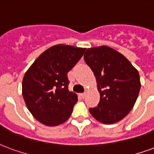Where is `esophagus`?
<instances>
[{
    "label": "esophagus",
    "instance_id": "esophagus-1",
    "mask_svg": "<svg viewBox=\"0 0 154 154\" xmlns=\"http://www.w3.org/2000/svg\"><path fill=\"white\" fill-rule=\"evenodd\" d=\"M80 95L82 96V98H85V96H86V93L84 92V93H82V94H80Z\"/></svg>",
    "mask_w": 154,
    "mask_h": 154
}]
</instances>
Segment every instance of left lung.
<instances>
[{"label":"left lung","instance_id":"left-lung-1","mask_svg":"<svg viewBox=\"0 0 154 154\" xmlns=\"http://www.w3.org/2000/svg\"><path fill=\"white\" fill-rule=\"evenodd\" d=\"M84 60L94 72L100 94L98 105L89 109L91 114L104 124L123 119L140 90L138 71L124 55L108 46L87 49Z\"/></svg>","mask_w":154,"mask_h":154}]
</instances>
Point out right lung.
<instances>
[{
	"label": "right lung",
	"mask_w": 154,
	"mask_h": 154,
	"mask_svg": "<svg viewBox=\"0 0 154 154\" xmlns=\"http://www.w3.org/2000/svg\"><path fill=\"white\" fill-rule=\"evenodd\" d=\"M85 48L57 45L44 51L26 72L23 96L33 117L45 126L63 123L71 116L77 95L68 91V72Z\"/></svg>",
	"instance_id": "1"
}]
</instances>
